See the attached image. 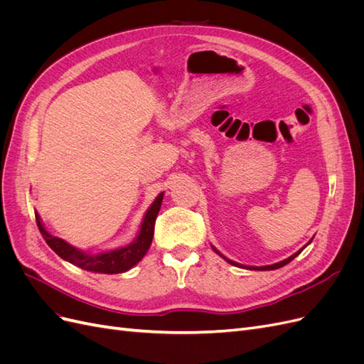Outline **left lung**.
<instances>
[{
    "mask_svg": "<svg viewBox=\"0 0 364 364\" xmlns=\"http://www.w3.org/2000/svg\"><path fill=\"white\" fill-rule=\"evenodd\" d=\"M310 243H311V241H310ZM310 243H308V245H310ZM305 247V246H304ZM304 247L301 249V250H297L296 253H293V255L291 257H289L287 259H284V261H281V262H277V264H272V266H264V267H247V266H241V264H238V262H234V261H230V259H228L226 257H223L222 255V253H220L215 247H214V250L218 253V255L220 257H222L223 259H226L229 264H232V266H237V267H245V269H249V270H274V269H279V267H282V266H285V264H289L290 261H293L297 255H299V253L304 250Z\"/></svg>",
    "mask_w": 364,
    "mask_h": 364,
    "instance_id": "8db88e82",
    "label": "left lung"
}]
</instances>
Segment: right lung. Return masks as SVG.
<instances>
[{"label": "right lung", "instance_id": "obj_1", "mask_svg": "<svg viewBox=\"0 0 364 364\" xmlns=\"http://www.w3.org/2000/svg\"><path fill=\"white\" fill-rule=\"evenodd\" d=\"M162 199H164V193H161L155 199V202H153L151 206L149 208V211L144 215V220H142L138 237L132 241L129 246L119 247L111 252L97 253V255L85 253L79 249H75L74 246L68 245L65 240L48 234L46 228L42 226L38 214H36V223L43 240L47 241V245L56 252L62 259L68 261L74 264V266L87 272L107 273V274L123 273L134 267L135 264H138L141 258L147 253L153 240V232H155V222L161 209Z\"/></svg>", "mask_w": 364, "mask_h": 364}]
</instances>
